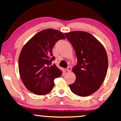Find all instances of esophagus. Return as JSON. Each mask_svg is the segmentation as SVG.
<instances>
[{
	"label": "esophagus",
	"instance_id": "esophagus-1",
	"mask_svg": "<svg viewBox=\"0 0 121 121\" xmlns=\"http://www.w3.org/2000/svg\"><path fill=\"white\" fill-rule=\"evenodd\" d=\"M66 70H67V72H71V70H72V68H71L70 67H69L67 68V69H66Z\"/></svg>",
	"mask_w": 121,
	"mask_h": 121
}]
</instances>
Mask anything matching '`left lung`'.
Instances as JSON below:
<instances>
[{
    "label": "left lung",
    "mask_w": 121,
    "mask_h": 121,
    "mask_svg": "<svg viewBox=\"0 0 121 121\" xmlns=\"http://www.w3.org/2000/svg\"><path fill=\"white\" fill-rule=\"evenodd\" d=\"M65 35L72 44L78 60L72 69L75 81L69 86L75 95L87 96L96 91L105 80L108 69L106 51L88 32L75 31L65 33Z\"/></svg>",
    "instance_id": "1"
}]
</instances>
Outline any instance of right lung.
Returning a JSON list of instances; mask_svg holds the SVG:
<instances>
[{"label":"right lung","mask_w":121,"mask_h":121,"mask_svg":"<svg viewBox=\"0 0 121 121\" xmlns=\"http://www.w3.org/2000/svg\"><path fill=\"white\" fill-rule=\"evenodd\" d=\"M62 32L45 29L33 36L24 46L19 58V70L22 82L32 93L43 95L53 88L54 80L62 72L52 64V48L59 39H65Z\"/></svg>","instance_id":"right-lung-1"}]
</instances>
